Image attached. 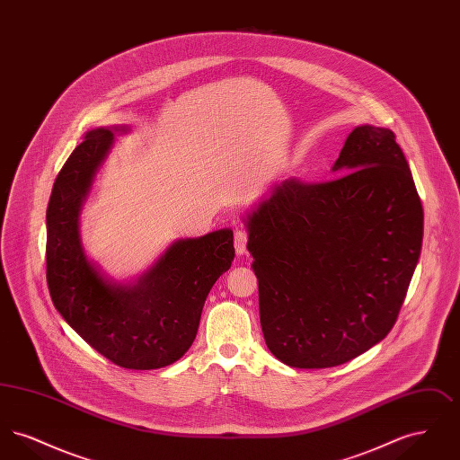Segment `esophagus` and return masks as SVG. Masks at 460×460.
<instances>
[{
	"instance_id": "esophagus-1",
	"label": "esophagus",
	"mask_w": 460,
	"mask_h": 460,
	"mask_svg": "<svg viewBox=\"0 0 460 460\" xmlns=\"http://www.w3.org/2000/svg\"><path fill=\"white\" fill-rule=\"evenodd\" d=\"M246 243H248V233H246V229L238 227V229L234 231V248H236V253H238V255H243V253L246 252Z\"/></svg>"
}]
</instances>
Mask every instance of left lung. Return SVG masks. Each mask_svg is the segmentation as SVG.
<instances>
[{
    "label": "left lung",
    "instance_id": "1",
    "mask_svg": "<svg viewBox=\"0 0 460 460\" xmlns=\"http://www.w3.org/2000/svg\"><path fill=\"white\" fill-rule=\"evenodd\" d=\"M332 171L343 175L274 186L244 220L267 349L298 369L379 343L420 255L424 212L394 132L355 128Z\"/></svg>",
    "mask_w": 460,
    "mask_h": 460
}]
</instances>
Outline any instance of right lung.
Segmentation results:
<instances>
[{"instance_id":"obj_1","label":"right lung","mask_w":460,"mask_h":460,"mask_svg":"<svg viewBox=\"0 0 460 460\" xmlns=\"http://www.w3.org/2000/svg\"><path fill=\"white\" fill-rule=\"evenodd\" d=\"M93 129L57 175L46 210V279L66 324L115 366L150 371L191 347L208 291L234 259L233 231L179 240L134 285L109 283L89 262L79 214L113 132Z\"/></svg>"}]
</instances>
